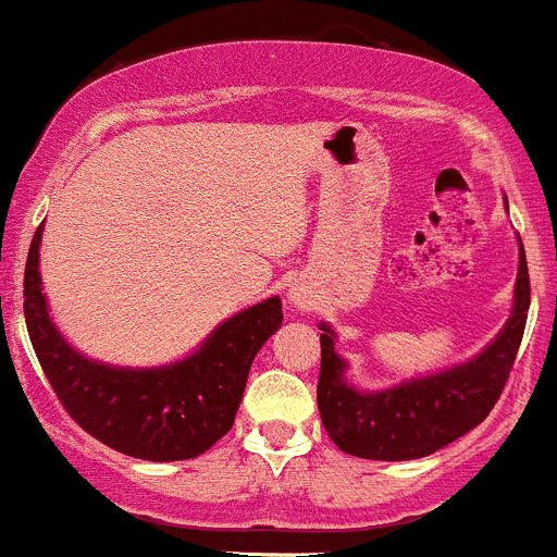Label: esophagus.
I'll use <instances>...</instances> for the list:
<instances>
[{
    "label": "esophagus",
    "instance_id": "esophagus-1",
    "mask_svg": "<svg viewBox=\"0 0 557 557\" xmlns=\"http://www.w3.org/2000/svg\"><path fill=\"white\" fill-rule=\"evenodd\" d=\"M290 301H294L296 307H307V304H309L307 290H304V288H290Z\"/></svg>",
    "mask_w": 557,
    "mask_h": 557
}]
</instances>
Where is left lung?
<instances>
[{
  "label": "left lung",
  "instance_id": "left-lung-1",
  "mask_svg": "<svg viewBox=\"0 0 557 557\" xmlns=\"http://www.w3.org/2000/svg\"><path fill=\"white\" fill-rule=\"evenodd\" d=\"M529 304V263L520 245L512 318L499 338L465 366L376 395H360L344 384V360L333 352V333L323 325L318 408L331 441L360 459L403 461L435 454L467 435L488 417L507 386L523 342Z\"/></svg>",
  "mask_w": 557,
  "mask_h": 557
}]
</instances>
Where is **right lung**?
Returning a JSON list of instances; mask_svg holds the SVG:
<instances>
[{
  "instance_id": "right-lung-1",
  "label": "right lung",
  "mask_w": 557,
  "mask_h": 557,
  "mask_svg": "<svg viewBox=\"0 0 557 557\" xmlns=\"http://www.w3.org/2000/svg\"><path fill=\"white\" fill-rule=\"evenodd\" d=\"M39 239L23 274L28 338L52 392L87 435L120 454L149 461L195 459L232 430L250 362L283 323L280 298L234 314L189 360L151 371L92 362L69 347L50 323L39 285Z\"/></svg>"
}]
</instances>
